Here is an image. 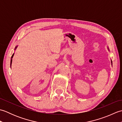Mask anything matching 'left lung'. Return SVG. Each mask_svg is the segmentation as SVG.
I'll return each instance as SVG.
<instances>
[{"label":"left lung","instance_id":"left-lung-1","mask_svg":"<svg viewBox=\"0 0 122 122\" xmlns=\"http://www.w3.org/2000/svg\"><path fill=\"white\" fill-rule=\"evenodd\" d=\"M111 63H112V61H111Z\"/></svg>","mask_w":122,"mask_h":122}]
</instances>
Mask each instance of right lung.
Returning <instances> with one entry per match:
<instances>
[{
  "label": "right lung",
  "instance_id": "right-lung-1",
  "mask_svg": "<svg viewBox=\"0 0 122 122\" xmlns=\"http://www.w3.org/2000/svg\"><path fill=\"white\" fill-rule=\"evenodd\" d=\"M17 46H16V47L15 48V49L17 48ZM14 53L13 54H12V56H11V61H10V66L11 65V63H12V58H13V56H14Z\"/></svg>",
  "mask_w": 122,
  "mask_h": 122
}]
</instances>
